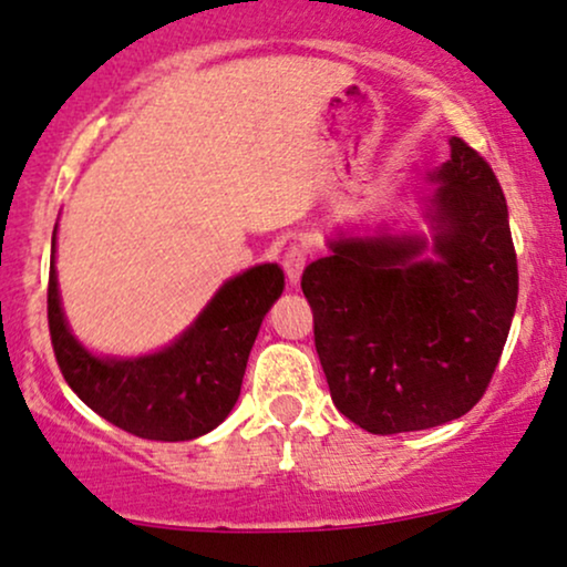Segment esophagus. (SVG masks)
Here are the masks:
<instances>
[{"mask_svg": "<svg viewBox=\"0 0 567 567\" xmlns=\"http://www.w3.org/2000/svg\"><path fill=\"white\" fill-rule=\"evenodd\" d=\"M306 261H309V248H306L303 243L288 245V250H285V256H282V269H285V275H288L292 285L301 279V271H303Z\"/></svg>", "mask_w": 567, "mask_h": 567, "instance_id": "34e87169", "label": "esophagus"}]
</instances>
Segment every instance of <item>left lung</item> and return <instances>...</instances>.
Wrapping results in <instances>:
<instances>
[{"label":"left lung","mask_w":567,"mask_h":567,"mask_svg":"<svg viewBox=\"0 0 567 567\" xmlns=\"http://www.w3.org/2000/svg\"><path fill=\"white\" fill-rule=\"evenodd\" d=\"M435 254L420 237L332 243L303 269L332 404L374 435L427 431L486 393L517 303V256L494 168L452 136L433 174Z\"/></svg>","instance_id":"1"}]
</instances>
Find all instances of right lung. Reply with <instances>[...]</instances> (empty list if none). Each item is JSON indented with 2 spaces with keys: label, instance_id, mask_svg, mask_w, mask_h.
<instances>
[{
  "label": "right lung",
  "instance_id": "1",
  "mask_svg": "<svg viewBox=\"0 0 567 567\" xmlns=\"http://www.w3.org/2000/svg\"><path fill=\"white\" fill-rule=\"evenodd\" d=\"M282 288L277 264L254 266L229 279L168 349L142 359H97L68 330L52 261L47 319L54 359L73 393L121 431L147 441H193L235 406L258 327Z\"/></svg>",
  "mask_w": 567,
  "mask_h": 567
}]
</instances>
